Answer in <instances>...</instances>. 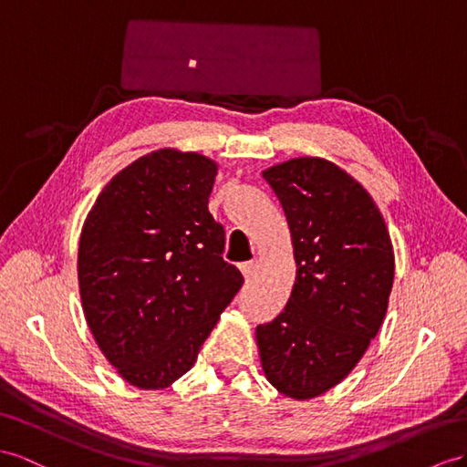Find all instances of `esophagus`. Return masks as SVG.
Masks as SVG:
<instances>
[{
    "label": "esophagus",
    "instance_id": "obj_1",
    "mask_svg": "<svg viewBox=\"0 0 467 467\" xmlns=\"http://www.w3.org/2000/svg\"><path fill=\"white\" fill-rule=\"evenodd\" d=\"M241 272H243L244 280L250 282V280L254 278V274H256V265H254V262H244V265H241Z\"/></svg>",
    "mask_w": 467,
    "mask_h": 467
}]
</instances>
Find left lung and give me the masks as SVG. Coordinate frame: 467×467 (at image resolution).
<instances>
[{"label": "left lung", "mask_w": 467, "mask_h": 467, "mask_svg": "<svg viewBox=\"0 0 467 467\" xmlns=\"http://www.w3.org/2000/svg\"><path fill=\"white\" fill-rule=\"evenodd\" d=\"M288 221L296 282L276 319L256 327L260 365L285 397L327 392L361 361L387 316L394 250L368 191L324 158L262 171Z\"/></svg>", "instance_id": "left-lung-1"}]
</instances>
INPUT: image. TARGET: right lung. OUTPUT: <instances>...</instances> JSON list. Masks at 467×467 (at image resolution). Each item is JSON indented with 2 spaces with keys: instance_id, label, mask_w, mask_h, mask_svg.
<instances>
[{
  "instance_id": "obj_1",
  "label": "right lung",
  "mask_w": 467,
  "mask_h": 467,
  "mask_svg": "<svg viewBox=\"0 0 467 467\" xmlns=\"http://www.w3.org/2000/svg\"><path fill=\"white\" fill-rule=\"evenodd\" d=\"M219 163L163 148L118 171L87 214L78 290L102 355L131 387H171L241 290L209 213Z\"/></svg>"
}]
</instances>
